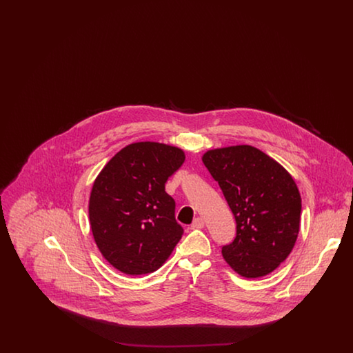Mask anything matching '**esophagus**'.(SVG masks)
Here are the masks:
<instances>
[{
    "label": "esophagus",
    "mask_w": 353,
    "mask_h": 353,
    "mask_svg": "<svg viewBox=\"0 0 353 353\" xmlns=\"http://www.w3.org/2000/svg\"><path fill=\"white\" fill-rule=\"evenodd\" d=\"M203 225H205L203 219H202L201 217H197V219L193 221L192 228H193V229H202V228H203Z\"/></svg>",
    "instance_id": "34e87169"
}]
</instances>
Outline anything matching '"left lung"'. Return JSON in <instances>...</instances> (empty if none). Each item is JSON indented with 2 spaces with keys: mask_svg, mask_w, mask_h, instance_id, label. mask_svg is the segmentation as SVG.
<instances>
[{
  "mask_svg": "<svg viewBox=\"0 0 353 353\" xmlns=\"http://www.w3.org/2000/svg\"><path fill=\"white\" fill-rule=\"evenodd\" d=\"M205 167L229 203L236 235L223 259L245 278H261L292 252L301 228L302 199L292 176L252 145L205 152Z\"/></svg>",
  "mask_w": 353,
  "mask_h": 353,
  "instance_id": "8db88e82",
  "label": "left lung"
}]
</instances>
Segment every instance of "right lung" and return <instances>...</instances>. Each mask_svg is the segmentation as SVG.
I'll return each instance as SVG.
<instances>
[{
  "label": "right lung",
  "instance_id": "add662e5",
  "mask_svg": "<svg viewBox=\"0 0 353 353\" xmlns=\"http://www.w3.org/2000/svg\"><path fill=\"white\" fill-rule=\"evenodd\" d=\"M183 150L154 141L132 143L105 164L88 201L94 241L110 265L127 275L160 269L181 239L169 177L183 165Z\"/></svg>",
  "mask_w": 353,
  "mask_h": 353
}]
</instances>
